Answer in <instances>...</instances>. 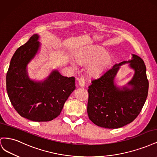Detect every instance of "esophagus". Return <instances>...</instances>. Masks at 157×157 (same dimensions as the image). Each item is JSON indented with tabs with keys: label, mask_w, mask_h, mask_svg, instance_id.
<instances>
[{
	"label": "esophagus",
	"mask_w": 157,
	"mask_h": 157,
	"mask_svg": "<svg viewBox=\"0 0 157 157\" xmlns=\"http://www.w3.org/2000/svg\"><path fill=\"white\" fill-rule=\"evenodd\" d=\"M78 84L81 88H84L85 86V80L83 78H80L78 79Z\"/></svg>",
	"instance_id": "34e87169"
}]
</instances>
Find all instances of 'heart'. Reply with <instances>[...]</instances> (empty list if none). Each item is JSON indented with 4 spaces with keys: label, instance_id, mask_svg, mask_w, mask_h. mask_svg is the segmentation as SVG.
<instances>
[{
    "label": "heart",
    "instance_id": "1",
    "mask_svg": "<svg viewBox=\"0 0 157 157\" xmlns=\"http://www.w3.org/2000/svg\"><path fill=\"white\" fill-rule=\"evenodd\" d=\"M97 47H92L78 52L74 56L76 62L81 66H87L86 73L90 77H96L105 71L111 65L112 56ZM71 65L75 67L74 63Z\"/></svg>",
    "mask_w": 157,
    "mask_h": 157
}]
</instances>
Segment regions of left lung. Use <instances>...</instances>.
Segmentation results:
<instances>
[{
	"mask_svg": "<svg viewBox=\"0 0 157 157\" xmlns=\"http://www.w3.org/2000/svg\"><path fill=\"white\" fill-rule=\"evenodd\" d=\"M134 71L132 78L123 86L116 83L117 73L123 64ZM149 82L144 60L136 54L114 65L88 86L87 112L90 120L105 128H118L132 122L138 116L148 94Z\"/></svg>",
	"mask_w": 157,
	"mask_h": 157,
	"instance_id": "8db88e82",
	"label": "left lung"
}]
</instances>
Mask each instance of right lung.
Listing matches in <instances>:
<instances>
[{"label": "right lung", "mask_w": 157, "mask_h": 157, "mask_svg": "<svg viewBox=\"0 0 157 157\" xmlns=\"http://www.w3.org/2000/svg\"><path fill=\"white\" fill-rule=\"evenodd\" d=\"M38 34L17 48L11 59L6 74V91L19 115L35 122H47L59 115L64 103L75 90V77L52 70L42 80L31 79L28 65L39 54L42 44Z\"/></svg>", "instance_id": "right-lung-1"}]
</instances>
